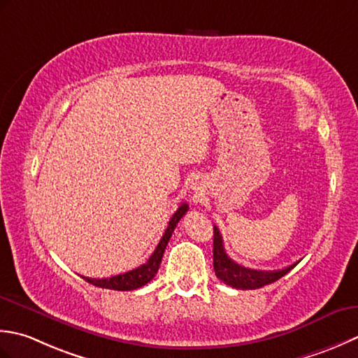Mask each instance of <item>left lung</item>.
<instances>
[{
	"mask_svg": "<svg viewBox=\"0 0 358 358\" xmlns=\"http://www.w3.org/2000/svg\"><path fill=\"white\" fill-rule=\"evenodd\" d=\"M213 267L215 273L217 278L224 281L227 286H231L235 289L241 290H252V289H259L262 286H267V284L275 282L276 280L282 278L284 275L289 273L292 268H294L298 262L292 264L289 267H284L281 271H272V272H264V271H253V268L244 267L238 264V262L229 258V255L224 250V243L222 236L220 233V229L213 225Z\"/></svg>",
	"mask_w": 358,
	"mask_h": 358,
	"instance_id": "8db88e82",
	"label": "left lung"
}]
</instances>
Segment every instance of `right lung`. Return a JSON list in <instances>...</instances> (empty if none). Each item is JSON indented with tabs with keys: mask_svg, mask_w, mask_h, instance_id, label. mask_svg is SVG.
I'll use <instances>...</instances> for the list:
<instances>
[{
	"mask_svg": "<svg viewBox=\"0 0 358 358\" xmlns=\"http://www.w3.org/2000/svg\"><path fill=\"white\" fill-rule=\"evenodd\" d=\"M187 211H188V206L187 203H182V206L176 210V213L171 216L169 227H166L162 239H160V243L157 244L156 250L152 252V255L148 258V261L145 262V264L138 266L129 272L115 275V276H109V278L96 280V278H86V276H83L85 281L91 282L92 286H97L101 289H113V290H134V289L145 286V284L150 282L156 276V273L159 271V266H160V261H162L164 252L166 249V244H169V241L173 235L174 229H176L178 222L180 221V217L184 216Z\"/></svg>",
	"mask_w": 358,
	"mask_h": 358,
	"instance_id": "obj_1",
	"label": "right lung"
}]
</instances>
